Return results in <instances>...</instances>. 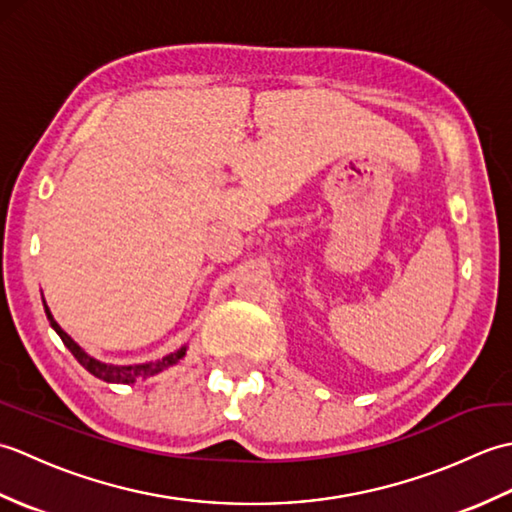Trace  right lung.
<instances>
[{
	"mask_svg": "<svg viewBox=\"0 0 512 512\" xmlns=\"http://www.w3.org/2000/svg\"><path fill=\"white\" fill-rule=\"evenodd\" d=\"M43 308H46V317H48L50 325L54 328V332H57V334L61 336L63 345L68 347V350L72 352V356L76 358V361H79L85 369H88V372H90L92 376L105 380V383H136V378L156 376L158 372H162V369L176 365V363L180 361V358H182L184 354H187V347H180L178 352H173V354H169V356H165V358H160V361H156V363H143V365H107V363L96 361V358H92L90 354H85V352L81 350V347L76 345V343L70 339V336L61 330V325H59L57 321H54V317L50 314L46 303H43Z\"/></svg>",
	"mask_w": 512,
	"mask_h": 512,
	"instance_id": "right-lung-1",
	"label": "right lung"
}]
</instances>
